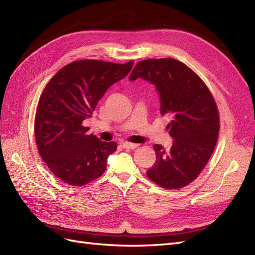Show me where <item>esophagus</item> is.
<instances>
[{
    "label": "esophagus",
    "mask_w": 255,
    "mask_h": 255,
    "mask_svg": "<svg viewBox=\"0 0 255 255\" xmlns=\"http://www.w3.org/2000/svg\"><path fill=\"white\" fill-rule=\"evenodd\" d=\"M122 145H123V148H125V149H132V150H134V149H136V148H138V146H139V144L132 143V142H128V141L123 142Z\"/></svg>",
    "instance_id": "34e87169"
}]
</instances>
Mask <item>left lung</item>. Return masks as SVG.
Segmentation results:
<instances>
[{
	"label": "left lung",
	"mask_w": 255,
	"mask_h": 255,
	"mask_svg": "<svg viewBox=\"0 0 255 255\" xmlns=\"http://www.w3.org/2000/svg\"><path fill=\"white\" fill-rule=\"evenodd\" d=\"M141 78L156 86L160 114L173 138L166 151L154 144L156 160L146 171L149 179L166 189H179L195 181L211 158L218 139L217 104L201 78L174 58H150L138 63L129 81Z\"/></svg>",
	"instance_id": "8db88e82"
}]
</instances>
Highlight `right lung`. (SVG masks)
I'll return each mask as SVG.
<instances>
[{
	"mask_svg": "<svg viewBox=\"0 0 255 255\" xmlns=\"http://www.w3.org/2000/svg\"><path fill=\"white\" fill-rule=\"evenodd\" d=\"M133 65V60H76L61 68L45 86L35 116V139L41 158L64 183L83 186L106 170L117 143L88 135L83 122L91 117L107 88L125 79Z\"/></svg>",
	"mask_w": 255,
	"mask_h": 255,
	"instance_id": "right-lung-1",
	"label": "right lung"
}]
</instances>
